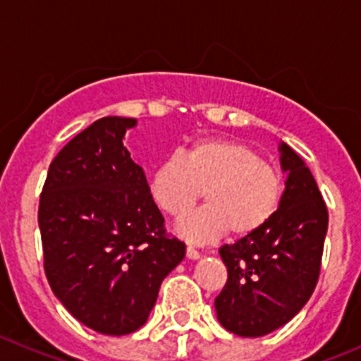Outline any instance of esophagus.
Wrapping results in <instances>:
<instances>
[{
	"label": "esophagus",
	"mask_w": 361,
	"mask_h": 361,
	"mask_svg": "<svg viewBox=\"0 0 361 361\" xmlns=\"http://www.w3.org/2000/svg\"><path fill=\"white\" fill-rule=\"evenodd\" d=\"M187 258L188 260H200L201 255H200V251H196V249L192 247V245H187Z\"/></svg>",
	"instance_id": "esophagus-1"
}]
</instances>
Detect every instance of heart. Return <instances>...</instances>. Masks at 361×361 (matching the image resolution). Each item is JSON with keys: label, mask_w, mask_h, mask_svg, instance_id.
<instances>
[{"label": "heart", "mask_w": 361, "mask_h": 361, "mask_svg": "<svg viewBox=\"0 0 361 361\" xmlns=\"http://www.w3.org/2000/svg\"><path fill=\"white\" fill-rule=\"evenodd\" d=\"M205 192H203L202 190ZM154 203L181 219L204 196L207 207L178 224L190 242L226 233L247 237L264 228L278 210L281 176L257 149L233 139H200L157 165L149 180Z\"/></svg>", "instance_id": "b5f03b06"}]
</instances>
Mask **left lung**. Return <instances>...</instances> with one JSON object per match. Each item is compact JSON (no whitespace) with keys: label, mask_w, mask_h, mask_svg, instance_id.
<instances>
[{"label":"left lung","mask_w":361,"mask_h":361,"mask_svg":"<svg viewBox=\"0 0 361 361\" xmlns=\"http://www.w3.org/2000/svg\"><path fill=\"white\" fill-rule=\"evenodd\" d=\"M285 190L271 221L219 249L228 281L215 298L217 319L245 338L269 335L298 315L315 290L328 208L301 157L279 142Z\"/></svg>","instance_id":"1"}]
</instances>
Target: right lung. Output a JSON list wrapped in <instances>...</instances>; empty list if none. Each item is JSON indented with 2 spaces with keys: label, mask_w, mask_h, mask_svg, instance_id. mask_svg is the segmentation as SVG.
I'll return each mask as SVG.
<instances>
[{
  "label": "right lung",
  "mask_w": 361,
  "mask_h": 361,
  "mask_svg": "<svg viewBox=\"0 0 361 361\" xmlns=\"http://www.w3.org/2000/svg\"><path fill=\"white\" fill-rule=\"evenodd\" d=\"M131 117H103L51 161L39 204L44 271L67 312L103 335L146 324L161 281L185 258L146 174L123 140Z\"/></svg>",
  "instance_id": "1"
}]
</instances>
